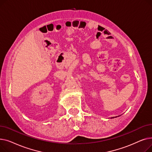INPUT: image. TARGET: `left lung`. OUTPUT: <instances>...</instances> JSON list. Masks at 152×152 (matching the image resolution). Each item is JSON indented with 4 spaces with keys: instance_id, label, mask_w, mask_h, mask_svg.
<instances>
[{
    "instance_id": "obj_1",
    "label": "left lung",
    "mask_w": 152,
    "mask_h": 152,
    "mask_svg": "<svg viewBox=\"0 0 152 152\" xmlns=\"http://www.w3.org/2000/svg\"><path fill=\"white\" fill-rule=\"evenodd\" d=\"M121 116V115H119V116H115V117H111V119H112V118H117V117H118V116Z\"/></svg>"
}]
</instances>
